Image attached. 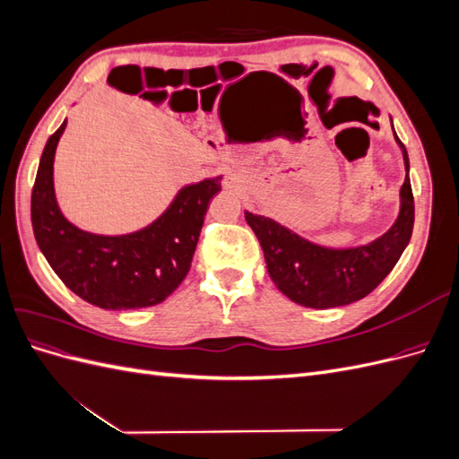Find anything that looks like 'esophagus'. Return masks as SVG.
Segmentation results:
<instances>
[{"mask_svg": "<svg viewBox=\"0 0 459 459\" xmlns=\"http://www.w3.org/2000/svg\"><path fill=\"white\" fill-rule=\"evenodd\" d=\"M226 186H228V187H231V189H239V187H241V179H239L238 176H230V178H228V182H226Z\"/></svg>", "mask_w": 459, "mask_h": 459, "instance_id": "34e87169", "label": "esophagus"}]
</instances>
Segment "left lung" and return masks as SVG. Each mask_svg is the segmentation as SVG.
Here are the masks:
<instances>
[{
  "label": "left lung",
  "mask_w": 459,
  "mask_h": 459,
  "mask_svg": "<svg viewBox=\"0 0 459 459\" xmlns=\"http://www.w3.org/2000/svg\"><path fill=\"white\" fill-rule=\"evenodd\" d=\"M394 137L406 166V179L400 187V212L394 224L375 241L351 248H329L300 238L272 218L245 212L247 224L260 241L272 281L300 307L325 310L368 297L391 273L408 247L415 216L408 176L410 160L396 132Z\"/></svg>",
  "instance_id": "left-lung-1"
}]
</instances>
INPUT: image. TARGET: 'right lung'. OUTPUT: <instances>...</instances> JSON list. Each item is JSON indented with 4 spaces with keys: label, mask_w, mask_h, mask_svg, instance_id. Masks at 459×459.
Returning a JSON list of instances; mask_svg holds the SVG:
<instances>
[{
    "label": "right lung",
    "mask_w": 459,
    "mask_h": 459,
    "mask_svg": "<svg viewBox=\"0 0 459 459\" xmlns=\"http://www.w3.org/2000/svg\"><path fill=\"white\" fill-rule=\"evenodd\" d=\"M66 120L41 152L32 187L34 238L53 272L74 295L105 310L155 307L186 280L208 203L221 176L179 189L164 214L128 235H97L68 221L55 199L53 159Z\"/></svg>",
    "instance_id": "1"
}]
</instances>
